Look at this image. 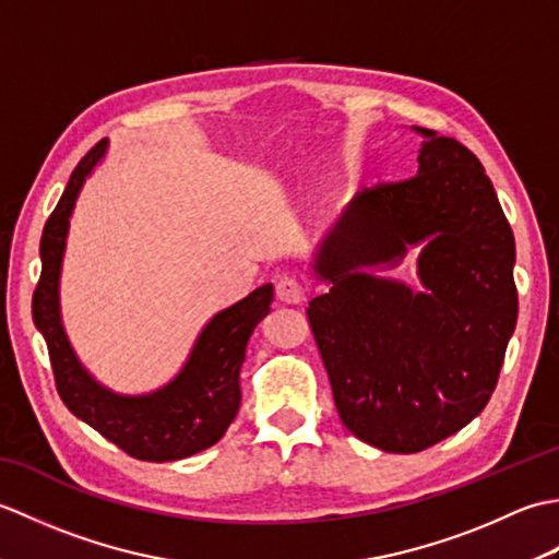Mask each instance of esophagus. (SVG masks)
I'll list each match as a JSON object with an SVG mask.
<instances>
[{
  "label": "esophagus",
  "instance_id": "1",
  "mask_svg": "<svg viewBox=\"0 0 559 559\" xmlns=\"http://www.w3.org/2000/svg\"><path fill=\"white\" fill-rule=\"evenodd\" d=\"M276 295H278V300H281V302H286V305H298V302H302V298H305V290H302V286H300V281H298V278H293V276H281V278H278V283H276Z\"/></svg>",
  "mask_w": 559,
  "mask_h": 559
}]
</instances>
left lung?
<instances>
[{
    "label": "left lung",
    "mask_w": 559,
    "mask_h": 559,
    "mask_svg": "<svg viewBox=\"0 0 559 559\" xmlns=\"http://www.w3.org/2000/svg\"><path fill=\"white\" fill-rule=\"evenodd\" d=\"M418 175L355 194L324 240L307 307L343 425L391 454H415L468 425L500 379L519 295L514 235L476 153L435 136ZM428 240L419 270L430 294L372 280L360 265Z\"/></svg>",
    "instance_id": "obj_1"
}]
</instances>
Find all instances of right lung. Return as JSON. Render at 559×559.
Wrapping results in <instances>:
<instances>
[{
	"mask_svg": "<svg viewBox=\"0 0 559 559\" xmlns=\"http://www.w3.org/2000/svg\"><path fill=\"white\" fill-rule=\"evenodd\" d=\"M108 141L100 139L71 173L62 199L40 237V281L33 293V319L45 336L55 386L64 406L105 439L139 461H177L204 451L228 430L240 408V367L247 341L273 302V288L261 286L223 310L201 331L185 370L175 382L148 396H115L83 372L59 324L57 283L69 216L81 185Z\"/></svg>",
	"mask_w": 559,
	"mask_h": 559,
	"instance_id": "right-lung-1",
	"label": "right lung"
}]
</instances>
